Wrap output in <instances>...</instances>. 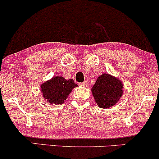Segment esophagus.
I'll return each instance as SVG.
<instances>
[{"mask_svg":"<svg viewBox=\"0 0 159 159\" xmlns=\"http://www.w3.org/2000/svg\"><path fill=\"white\" fill-rule=\"evenodd\" d=\"M80 86H89V83L87 81H85V82H83V83H80Z\"/></svg>","mask_w":159,"mask_h":159,"instance_id":"34e87169","label":"esophagus"}]
</instances>
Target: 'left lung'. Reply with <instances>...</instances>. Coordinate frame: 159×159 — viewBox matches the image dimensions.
Listing matches in <instances>:
<instances>
[{
    "instance_id": "left-lung-1",
    "label": "left lung",
    "mask_w": 159,
    "mask_h": 159,
    "mask_svg": "<svg viewBox=\"0 0 159 159\" xmlns=\"http://www.w3.org/2000/svg\"><path fill=\"white\" fill-rule=\"evenodd\" d=\"M92 93L98 107L107 108L115 105L122 96V83L117 78L105 73L97 79Z\"/></svg>"
}]
</instances>
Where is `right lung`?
<instances>
[{"label": "right lung", "instance_id": "1", "mask_svg": "<svg viewBox=\"0 0 159 159\" xmlns=\"http://www.w3.org/2000/svg\"><path fill=\"white\" fill-rule=\"evenodd\" d=\"M77 84L72 79L65 80L62 76L53 77L41 86L44 98L48 103L60 105L63 104L74 87Z\"/></svg>", "mask_w": 159, "mask_h": 159}]
</instances>
